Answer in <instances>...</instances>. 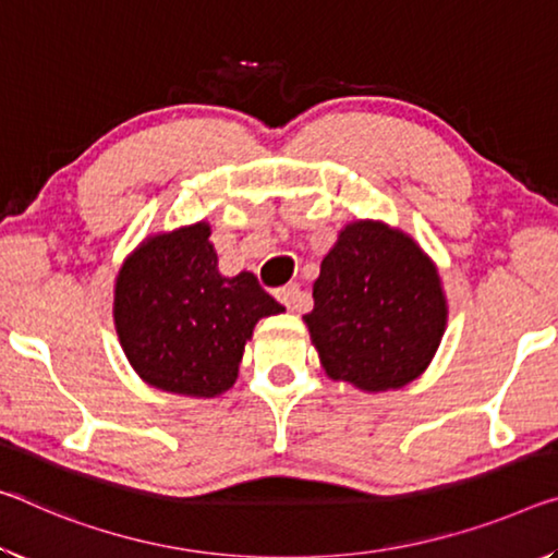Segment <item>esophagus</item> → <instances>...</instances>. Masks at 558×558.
Instances as JSON below:
<instances>
[{
	"label": "esophagus",
	"mask_w": 558,
	"mask_h": 558,
	"mask_svg": "<svg viewBox=\"0 0 558 558\" xmlns=\"http://www.w3.org/2000/svg\"><path fill=\"white\" fill-rule=\"evenodd\" d=\"M276 298L280 300L282 305L288 307V311H298V313H305L307 311V298L303 295V290H300L298 282H290V286H282Z\"/></svg>",
	"instance_id": "34e87169"
}]
</instances>
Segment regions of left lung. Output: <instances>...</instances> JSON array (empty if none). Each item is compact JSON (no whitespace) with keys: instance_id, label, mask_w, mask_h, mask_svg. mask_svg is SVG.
<instances>
[{"instance_id":"obj_1","label":"left lung","mask_w":558,"mask_h":558,"mask_svg":"<svg viewBox=\"0 0 558 558\" xmlns=\"http://www.w3.org/2000/svg\"><path fill=\"white\" fill-rule=\"evenodd\" d=\"M303 320L330 379L400 390L435 357L447 327L437 265L383 220H355L320 263Z\"/></svg>"}]
</instances>
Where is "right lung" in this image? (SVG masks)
<instances>
[{
  "instance_id": "add662e5",
  "label": "right lung",
  "mask_w": 558,
  "mask_h": 558,
  "mask_svg": "<svg viewBox=\"0 0 558 558\" xmlns=\"http://www.w3.org/2000/svg\"><path fill=\"white\" fill-rule=\"evenodd\" d=\"M206 220L148 235L113 286V325L146 385L185 397L231 390L260 317L286 311L253 272L220 276Z\"/></svg>"
}]
</instances>
